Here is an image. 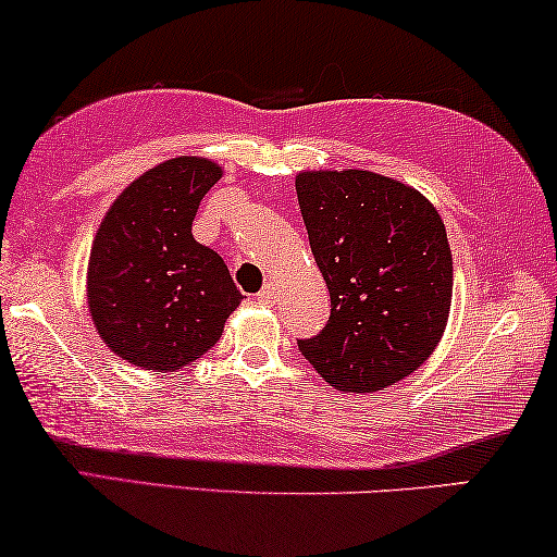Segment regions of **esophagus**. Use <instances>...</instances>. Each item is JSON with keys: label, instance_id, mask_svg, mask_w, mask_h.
I'll list each match as a JSON object with an SVG mask.
<instances>
[{"label": "esophagus", "instance_id": "1", "mask_svg": "<svg viewBox=\"0 0 557 557\" xmlns=\"http://www.w3.org/2000/svg\"><path fill=\"white\" fill-rule=\"evenodd\" d=\"M256 301H258V304H265V307H271V304L276 301V286L265 284V286L261 288V292L256 294Z\"/></svg>", "mask_w": 557, "mask_h": 557}]
</instances>
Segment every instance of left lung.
Returning a JSON list of instances; mask_svg holds the SVG:
<instances>
[{
  "label": "left lung",
  "instance_id": "obj_1",
  "mask_svg": "<svg viewBox=\"0 0 557 557\" xmlns=\"http://www.w3.org/2000/svg\"><path fill=\"white\" fill-rule=\"evenodd\" d=\"M296 197L330 288V319L299 352L326 383L372 393L421 368L444 334L454 265L433 205L380 174L304 172Z\"/></svg>",
  "mask_w": 557,
  "mask_h": 557
}]
</instances>
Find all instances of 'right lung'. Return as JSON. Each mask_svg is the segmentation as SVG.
I'll use <instances>...</instances> for the list:
<instances>
[{
  "label": "right lung",
  "instance_id": "add662e5",
  "mask_svg": "<svg viewBox=\"0 0 557 557\" xmlns=\"http://www.w3.org/2000/svg\"><path fill=\"white\" fill-rule=\"evenodd\" d=\"M220 166L180 157L144 172L106 212L88 263V309L101 339L144 370L202 357L238 309L223 258L193 238Z\"/></svg>",
  "mask_w": 557,
  "mask_h": 557
}]
</instances>
